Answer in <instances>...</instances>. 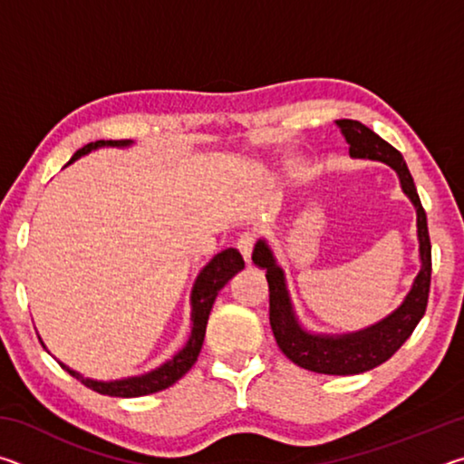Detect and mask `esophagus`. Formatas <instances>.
I'll return each mask as SVG.
<instances>
[{"instance_id": "obj_1", "label": "esophagus", "mask_w": 464, "mask_h": 464, "mask_svg": "<svg viewBox=\"0 0 464 464\" xmlns=\"http://www.w3.org/2000/svg\"><path fill=\"white\" fill-rule=\"evenodd\" d=\"M239 254L243 256V260L249 266L251 264V256H254V247H256V237L251 233H243L239 241H237Z\"/></svg>"}]
</instances>
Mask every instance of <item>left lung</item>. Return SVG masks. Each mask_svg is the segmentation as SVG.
Returning a JSON list of instances; mask_svg holds the SVG:
<instances>
[{"label": "left lung", "mask_w": 464, "mask_h": 464, "mask_svg": "<svg viewBox=\"0 0 464 464\" xmlns=\"http://www.w3.org/2000/svg\"><path fill=\"white\" fill-rule=\"evenodd\" d=\"M345 140L350 145L352 160L381 161L395 171L403 194L415 208V227H418V251L420 272L413 278L411 288L407 290L403 301L389 315L366 325L356 332L324 334L313 332L303 324L290 296L286 272L282 268L274 247L266 239L257 241L251 260L260 270H266V280L270 288V325L276 337L278 348L296 366L319 374H360L379 366L401 348L415 325L426 313L430 274H431V246L428 235L426 210L421 208L413 178L407 169L403 155L387 140L381 139L374 130L364 127L358 121H337Z\"/></svg>", "instance_id": "8db88e82"}]
</instances>
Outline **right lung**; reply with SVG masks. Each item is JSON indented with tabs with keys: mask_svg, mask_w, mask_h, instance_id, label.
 <instances>
[{
	"mask_svg": "<svg viewBox=\"0 0 464 464\" xmlns=\"http://www.w3.org/2000/svg\"><path fill=\"white\" fill-rule=\"evenodd\" d=\"M135 143L132 140H96V143L85 145L80 149L72 160H69L67 166H72L73 161L80 160V157L88 155L92 151H98V149L104 147H116V149H129ZM65 166V168H67ZM243 257L239 256V251L235 247H227L210 260L204 268L198 272L196 276L192 290H190V335H188L186 343L179 348L174 356L166 362L151 368L143 374H132V376H124V379H114V381H98V379H90V376H83L82 372L73 371L67 364H63L61 360L57 362L61 364L63 371H67L72 376H75L77 381H82L85 387L93 389L96 392H102V395H110V397H143V395H151V392L168 389L169 384H174L178 379L190 371L194 366L196 360H198V354L202 350L204 343V334H207V324H208V315L210 309H213L215 298L218 295L227 282H229L235 274L243 270ZM43 348H46L43 337L38 335ZM51 354V352H49Z\"/></svg>",
	"mask_w": 464,
	"mask_h": 464,
	"instance_id": "add662e5",
	"label": "right lung"
}]
</instances>
